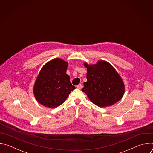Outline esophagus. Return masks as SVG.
Here are the masks:
<instances>
[{
    "mask_svg": "<svg viewBox=\"0 0 153 153\" xmlns=\"http://www.w3.org/2000/svg\"><path fill=\"white\" fill-rule=\"evenodd\" d=\"M77 88H79V89H81L82 88V84H79L77 85Z\"/></svg>",
    "mask_w": 153,
    "mask_h": 153,
    "instance_id": "esophagus-1",
    "label": "esophagus"
}]
</instances>
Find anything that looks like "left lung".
<instances>
[{"label":"left lung","instance_id":"8db88e82","mask_svg":"<svg viewBox=\"0 0 153 153\" xmlns=\"http://www.w3.org/2000/svg\"><path fill=\"white\" fill-rule=\"evenodd\" d=\"M87 68V81L82 91L99 107L113 105L119 101L125 92L123 81L116 70L107 62L100 60L95 65L84 64Z\"/></svg>","mask_w":153,"mask_h":153}]
</instances>
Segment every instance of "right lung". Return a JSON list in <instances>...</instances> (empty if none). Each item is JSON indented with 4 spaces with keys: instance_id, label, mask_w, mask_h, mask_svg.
I'll return each mask as SVG.
<instances>
[{
    "instance_id": "obj_1",
    "label": "right lung",
    "mask_w": 153,
    "mask_h": 153,
    "mask_svg": "<svg viewBox=\"0 0 153 153\" xmlns=\"http://www.w3.org/2000/svg\"><path fill=\"white\" fill-rule=\"evenodd\" d=\"M67 67L68 63L58 58L42 67L34 86V94L39 103L48 108H56L75 89L67 74Z\"/></svg>"
}]
</instances>
